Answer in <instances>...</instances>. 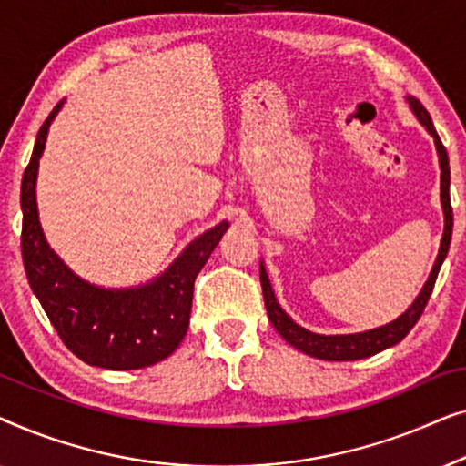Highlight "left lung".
<instances>
[{
  "label": "left lung",
  "instance_id": "1",
  "mask_svg": "<svg viewBox=\"0 0 466 466\" xmlns=\"http://www.w3.org/2000/svg\"><path fill=\"white\" fill-rule=\"evenodd\" d=\"M407 104H410L411 112L416 114L420 123L426 127V131L431 133L432 139H435L437 155H439V167H441V208L445 216V227H443V238L441 246H439V254L435 265H432V271L429 279H426L424 289L420 290L416 301L410 305V309L405 314H400L397 320L384 324V327L365 330V333H352V335H318L311 333V330L299 327V324L292 320V318L286 314V311L279 308L276 295L271 290V282L267 278V271L263 263H260V286H263V297H265V308L267 316L279 335L284 337L290 346L301 350L303 354L314 356V359L322 360H359V359H369V356L381 352V350L397 346L400 339H405V335L416 327V322L422 316V311L429 303L431 292L435 289L439 269H441L445 257H448L450 250V239H451V227H454V214H451V203H450V161H448V150L439 139L435 125H432L431 114L426 112V107L420 104L416 97H407Z\"/></svg>",
  "mask_w": 466,
  "mask_h": 466
}]
</instances>
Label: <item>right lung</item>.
I'll return each instance as SVG.
<instances>
[{
  "label": "right lung",
  "mask_w": 466,
  "mask_h": 466,
  "mask_svg": "<svg viewBox=\"0 0 466 466\" xmlns=\"http://www.w3.org/2000/svg\"><path fill=\"white\" fill-rule=\"evenodd\" d=\"M56 104L37 131L34 155L23 174L21 250L31 290L67 350L86 365L127 371L150 367L174 352L188 330L197 273L218 246L228 222L190 241L161 276L136 289H101L76 276L50 250L35 203V180Z\"/></svg>",
  "instance_id": "add662e5"
}]
</instances>
